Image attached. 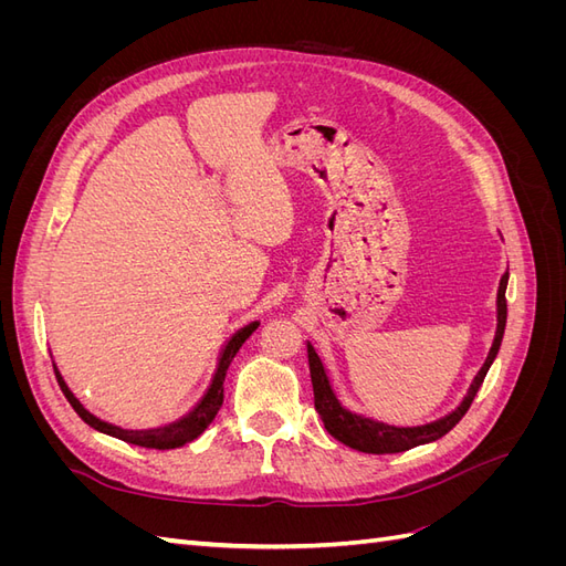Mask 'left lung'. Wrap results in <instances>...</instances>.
I'll return each mask as SVG.
<instances>
[{"mask_svg": "<svg viewBox=\"0 0 566 566\" xmlns=\"http://www.w3.org/2000/svg\"><path fill=\"white\" fill-rule=\"evenodd\" d=\"M505 287H507V273H503L501 285H499V300H495V304H499V325H495L493 345H491V352L486 356L482 370L476 373L474 382L468 389V397L462 399V403L453 410V413H449L447 418H441L437 422H430V424L394 427V424H385V422H378L373 418H364V416L352 413V410H347L335 397L333 385L328 380V373H325L316 349L312 345H306V354H310L312 385H314V406H316V413H318L325 430H328V434L345 443V447L354 449V451L375 453V455L401 453V451L422 447V443H430V441L441 439L443 434H449L453 427L462 420V416L468 413V408L472 406L479 387H482L495 354H499V349H501L503 333H505V321H507Z\"/></svg>", "mask_w": 566, "mask_h": 566, "instance_id": "8db88e82", "label": "left lung"}]
</instances>
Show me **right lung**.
<instances>
[{"mask_svg": "<svg viewBox=\"0 0 566 566\" xmlns=\"http://www.w3.org/2000/svg\"><path fill=\"white\" fill-rule=\"evenodd\" d=\"M256 321H252L250 325H245V328L238 331L229 342L227 347L221 349V356H219V364H217V373L212 378V385L208 387V391H205V397L198 401V406L191 410V413L184 416L181 420L172 422V424H165V427H156V430H123V427L117 424H111V422H104L98 420L96 416H92L87 408H84L77 399L75 394L67 389V385L63 382L59 368L54 366L56 370V378H59V385L65 394V399L71 401V406L75 408V413L87 422L90 427H94V430L104 432L108 437H115V439H123L127 443H134V447H144V449H158V451H167V449H179L184 447V443L198 439L205 430H208V424L214 420V416L219 413L221 403H224V378H227V370L233 361V356L238 354V349L243 347V342L256 331Z\"/></svg>", "mask_w": 566, "mask_h": 566, "instance_id": "right-lung-1", "label": "right lung"}]
</instances>
